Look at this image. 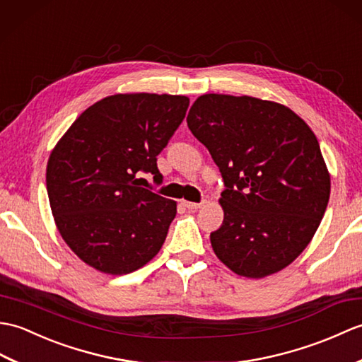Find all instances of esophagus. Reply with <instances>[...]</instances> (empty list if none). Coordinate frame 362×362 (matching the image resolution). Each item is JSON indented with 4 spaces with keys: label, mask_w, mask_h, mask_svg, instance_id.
<instances>
[{
    "label": "esophagus",
    "mask_w": 362,
    "mask_h": 362,
    "mask_svg": "<svg viewBox=\"0 0 362 362\" xmlns=\"http://www.w3.org/2000/svg\"><path fill=\"white\" fill-rule=\"evenodd\" d=\"M206 204V202L202 203H192V202H184V206H186L189 211H198V209H202Z\"/></svg>",
    "instance_id": "34e87169"
}]
</instances>
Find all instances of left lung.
Segmentation results:
<instances>
[{"label": "left lung", "instance_id": "obj_1", "mask_svg": "<svg viewBox=\"0 0 362 362\" xmlns=\"http://www.w3.org/2000/svg\"><path fill=\"white\" fill-rule=\"evenodd\" d=\"M187 125L224 181V218L211 234L216 257L238 276L262 279L308 246L330 198V173L305 120L249 95L204 94Z\"/></svg>", "mask_w": 362, "mask_h": 362}]
</instances>
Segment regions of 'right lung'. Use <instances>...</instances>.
<instances>
[{
    "label": "right lung",
    "instance_id": "1",
    "mask_svg": "<svg viewBox=\"0 0 362 362\" xmlns=\"http://www.w3.org/2000/svg\"><path fill=\"white\" fill-rule=\"evenodd\" d=\"M189 98L115 94L80 115L47 160L46 189L62 238L80 260L111 276L142 268L159 252L176 215L156 184V156L186 117Z\"/></svg>",
    "mask_w": 362,
    "mask_h": 362
}]
</instances>
